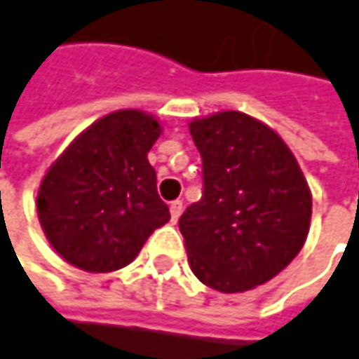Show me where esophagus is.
Returning <instances> with one entry per match:
<instances>
[{
  "instance_id": "esophagus-1",
  "label": "esophagus",
  "mask_w": 359,
  "mask_h": 359,
  "mask_svg": "<svg viewBox=\"0 0 359 359\" xmlns=\"http://www.w3.org/2000/svg\"><path fill=\"white\" fill-rule=\"evenodd\" d=\"M182 214V201L177 199V201H170V218H172V222H177L179 220V216Z\"/></svg>"
}]
</instances>
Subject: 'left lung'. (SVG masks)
<instances>
[{"instance_id":"1","label":"left lung","mask_w":359,"mask_h":359,"mask_svg":"<svg viewBox=\"0 0 359 359\" xmlns=\"http://www.w3.org/2000/svg\"><path fill=\"white\" fill-rule=\"evenodd\" d=\"M189 133L203 160V197L179 220L189 266L220 293L251 291L304 248L310 184L283 137L250 114L193 118Z\"/></svg>"}]
</instances>
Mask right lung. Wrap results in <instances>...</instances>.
I'll list each match as a JSON object with an SVG mask.
<instances>
[{
  "label": "right lung",
  "instance_id": "right-lung-1",
  "mask_svg": "<svg viewBox=\"0 0 359 359\" xmlns=\"http://www.w3.org/2000/svg\"><path fill=\"white\" fill-rule=\"evenodd\" d=\"M162 130L154 114L116 109L76 135L45 170L36 216L68 264L95 274L120 270L170 220L147 160Z\"/></svg>",
  "mask_w": 359,
  "mask_h": 359
}]
</instances>
